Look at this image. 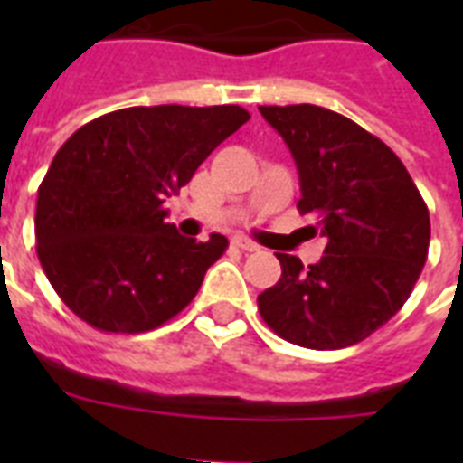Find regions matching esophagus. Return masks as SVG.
<instances>
[{
	"instance_id": "obj_1",
	"label": "esophagus",
	"mask_w": 463,
	"mask_h": 463,
	"mask_svg": "<svg viewBox=\"0 0 463 463\" xmlns=\"http://www.w3.org/2000/svg\"><path fill=\"white\" fill-rule=\"evenodd\" d=\"M232 245L238 247V250H242V252H260V245L252 242L250 238H245V235H235V238H232Z\"/></svg>"
}]
</instances>
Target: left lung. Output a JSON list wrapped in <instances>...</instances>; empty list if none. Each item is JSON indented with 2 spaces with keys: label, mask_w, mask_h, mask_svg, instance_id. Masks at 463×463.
Listing matches in <instances>:
<instances>
[{
  "label": "left lung",
  "mask_w": 463,
  "mask_h": 463,
  "mask_svg": "<svg viewBox=\"0 0 463 463\" xmlns=\"http://www.w3.org/2000/svg\"><path fill=\"white\" fill-rule=\"evenodd\" d=\"M300 175L298 211L326 240L303 267L276 254L281 279L257 298L279 336L315 351L360 344L409 300L430 245V213L392 148L319 105H260Z\"/></svg>",
  "instance_id": "8db88e82"
}]
</instances>
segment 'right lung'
Returning <instances> with one entry per match:
<instances>
[{"label":"right lung","instance_id":"1","mask_svg":"<svg viewBox=\"0 0 463 463\" xmlns=\"http://www.w3.org/2000/svg\"><path fill=\"white\" fill-rule=\"evenodd\" d=\"M247 119L240 105L125 108L64 141L38 187L35 250L79 319L141 334L194 300L228 240L182 238L165 223V199Z\"/></svg>","mask_w":463,"mask_h":463}]
</instances>
